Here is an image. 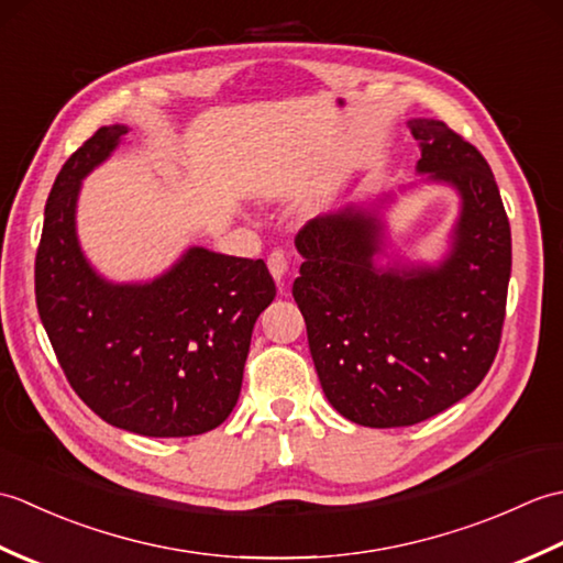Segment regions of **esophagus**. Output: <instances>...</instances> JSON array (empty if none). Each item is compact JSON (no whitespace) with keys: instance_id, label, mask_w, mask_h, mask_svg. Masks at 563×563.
I'll return each instance as SVG.
<instances>
[{"instance_id":"obj_1","label":"esophagus","mask_w":563,"mask_h":563,"mask_svg":"<svg viewBox=\"0 0 563 563\" xmlns=\"http://www.w3.org/2000/svg\"><path fill=\"white\" fill-rule=\"evenodd\" d=\"M268 271H271V275H273V280L278 283V290H280V295H283V292H285L283 278H285V273H288V256H285L283 251H273V254L268 256Z\"/></svg>"}]
</instances>
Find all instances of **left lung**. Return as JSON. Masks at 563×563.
<instances>
[{
  "mask_svg": "<svg viewBox=\"0 0 563 563\" xmlns=\"http://www.w3.org/2000/svg\"><path fill=\"white\" fill-rule=\"evenodd\" d=\"M421 184L457 190L438 263H379L391 194L309 220L292 297L329 404L367 428L421 423L479 387L506 317L510 224L482 152L430 118L409 121Z\"/></svg>",
  "mask_w": 563,
  "mask_h": 563,
  "instance_id": "left-lung-1",
  "label": "left lung"
}]
</instances>
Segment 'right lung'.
Returning a JSON list of instances; mask_svg holds the SVG:
<instances>
[{
  "mask_svg": "<svg viewBox=\"0 0 563 563\" xmlns=\"http://www.w3.org/2000/svg\"><path fill=\"white\" fill-rule=\"evenodd\" d=\"M128 130L99 128L59 169L35 254V302L71 389L106 423L150 438L200 435L236 406L251 331L275 283L261 258L202 246L147 283L97 273L77 236V200Z\"/></svg>",
  "mask_w": 563,
  "mask_h": 563,
  "instance_id": "add662e5",
  "label": "right lung"
}]
</instances>
